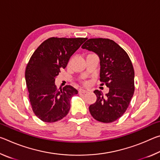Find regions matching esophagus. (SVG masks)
Listing matches in <instances>:
<instances>
[{
	"instance_id": "esophagus-1",
	"label": "esophagus",
	"mask_w": 160,
	"mask_h": 160,
	"mask_svg": "<svg viewBox=\"0 0 160 160\" xmlns=\"http://www.w3.org/2000/svg\"><path fill=\"white\" fill-rule=\"evenodd\" d=\"M88 92V91L87 90H85V89H80V90H79V92H80V93H87Z\"/></svg>"
}]
</instances>
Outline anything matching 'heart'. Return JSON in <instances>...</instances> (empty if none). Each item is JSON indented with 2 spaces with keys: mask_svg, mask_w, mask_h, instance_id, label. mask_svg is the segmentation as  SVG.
<instances>
[{
  "mask_svg": "<svg viewBox=\"0 0 160 160\" xmlns=\"http://www.w3.org/2000/svg\"><path fill=\"white\" fill-rule=\"evenodd\" d=\"M88 82H86V85H88Z\"/></svg>",
  "mask_w": 160,
  "mask_h": 160,
  "instance_id": "obj_1",
  "label": "heart"
}]
</instances>
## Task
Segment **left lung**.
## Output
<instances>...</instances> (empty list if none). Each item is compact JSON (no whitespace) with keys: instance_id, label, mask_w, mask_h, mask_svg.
<instances>
[{"instance_id":"left-lung-1","label":"left lung","mask_w":160,"mask_h":160,"mask_svg":"<svg viewBox=\"0 0 160 160\" xmlns=\"http://www.w3.org/2000/svg\"><path fill=\"white\" fill-rule=\"evenodd\" d=\"M82 48L99 56L101 85L109 88L105 96L102 91H94L97 101L89 110L97 121L113 122L126 112L133 96L135 73L131 59L120 46L109 39H90Z\"/></svg>"}]
</instances>
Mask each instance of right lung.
Instances as JSON below:
<instances>
[{"instance_id": "add662e5", "label": "right lung", "mask_w": 160, "mask_h": 160, "mask_svg": "<svg viewBox=\"0 0 160 160\" xmlns=\"http://www.w3.org/2000/svg\"><path fill=\"white\" fill-rule=\"evenodd\" d=\"M85 40L49 38L40 44L27 65L25 80L29 101L34 114L44 122H56L68 113L70 100L78 92L70 85L57 90L55 78Z\"/></svg>"}]
</instances>
